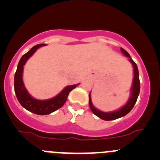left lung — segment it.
Masks as SVG:
<instances>
[{"mask_svg": "<svg viewBox=\"0 0 160 160\" xmlns=\"http://www.w3.org/2000/svg\"><path fill=\"white\" fill-rule=\"evenodd\" d=\"M121 52L123 53L125 56H126L127 57L129 58V61L132 63V66L134 67V79H133V85H132V96L128 100V101L127 102V104L124 106L123 108H122L119 110L114 111V112H103L98 109L95 108L93 106L91 102V98H90V94H89V104L90 110L92 111V112L95 114V115L98 116L100 118L103 119V120L105 121H111V120H114V119L119 118H122L123 116L126 115L128 113H129L132 109L133 108L134 105L136 103L137 99H138V96L139 94L140 91V81H139V75H138V67H137L136 63L134 62L133 60L131 58L130 55L128 54V52L127 51H125L123 48H121Z\"/></svg>", "mask_w": 160, "mask_h": 160, "instance_id": "obj_1", "label": "left lung"}]
</instances>
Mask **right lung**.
Segmentation results:
<instances>
[{
	"label": "right lung",
	"mask_w": 160,
	"mask_h": 160,
	"mask_svg": "<svg viewBox=\"0 0 160 160\" xmlns=\"http://www.w3.org/2000/svg\"><path fill=\"white\" fill-rule=\"evenodd\" d=\"M46 44H38L33 46L28 52L22 56L20 61L18 65L17 70L14 74V92L16 97L18 100L19 103L26 110L34 113V114H39V115H46L49 114L57 109L60 108L67 101L70 92L74 88H76L77 85H71L68 86L61 91L57 96L49 100L40 101L36 100L31 97L24 86L23 80H22V72H23V66L26 62V61L29 59V57L33 55V53L41 46H45Z\"/></svg>",
	"instance_id": "add662e5"
}]
</instances>
